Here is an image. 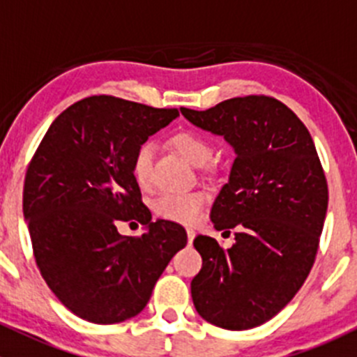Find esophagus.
<instances>
[{"mask_svg": "<svg viewBox=\"0 0 357 357\" xmlns=\"http://www.w3.org/2000/svg\"><path fill=\"white\" fill-rule=\"evenodd\" d=\"M186 235H188V243L192 245L193 240H195V231H193L192 228H188V229H186Z\"/></svg>", "mask_w": 357, "mask_h": 357, "instance_id": "34e87169", "label": "esophagus"}]
</instances>
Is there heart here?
I'll return each instance as SVG.
<instances>
[{
	"label": "heart",
	"mask_w": 357,
	"mask_h": 357,
	"mask_svg": "<svg viewBox=\"0 0 357 357\" xmlns=\"http://www.w3.org/2000/svg\"><path fill=\"white\" fill-rule=\"evenodd\" d=\"M171 145L176 152L181 153L190 164L202 167L212 157V145L205 136L195 131L176 132L171 139ZM155 146L152 142H145L135 150L131 158V172L135 181L139 186H149L152 181V165ZM205 195L202 192H181V193H164L153 204V211L158 218L167 219L181 225H193L199 219Z\"/></svg>",
	"instance_id": "b5f03b06"
}]
</instances>
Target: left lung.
<instances>
[{
  "mask_svg": "<svg viewBox=\"0 0 357 357\" xmlns=\"http://www.w3.org/2000/svg\"><path fill=\"white\" fill-rule=\"evenodd\" d=\"M181 114L225 136L236 153L211 211L218 231L235 229V245L197 236L202 269L192 280L193 304L212 325L254 328L278 314L311 273L328 207L325 171L304 122L273 96Z\"/></svg>",
  "mask_w": 357,
  "mask_h": 357,
  "instance_id": "left-lung-1",
  "label": "left lung"
}]
</instances>
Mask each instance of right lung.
Wrapping results in <instances>:
<instances>
[{"label":"right lung","instance_id":"obj_1","mask_svg":"<svg viewBox=\"0 0 357 357\" xmlns=\"http://www.w3.org/2000/svg\"><path fill=\"white\" fill-rule=\"evenodd\" d=\"M178 115L89 96L53 121L29 162L22 205L36 264L59 301L86 321L114 325L142 312L188 242L178 222H152L131 172L135 150ZM121 220L149 229L122 237Z\"/></svg>","mask_w":357,"mask_h":357}]
</instances>
